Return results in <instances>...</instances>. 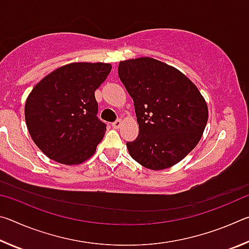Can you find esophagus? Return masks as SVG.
<instances>
[{
    "label": "esophagus",
    "instance_id": "34e87169",
    "mask_svg": "<svg viewBox=\"0 0 249 249\" xmlns=\"http://www.w3.org/2000/svg\"><path fill=\"white\" fill-rule=\"evenodd\" d=\"M121 125H122V120H120V119H117L116 121H114V122H113V123H112V126H113V127H114V128H120Z\"/></svg>",
    "mask_w": 249,
    "mask_h": 249
}]
</instances>
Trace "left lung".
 Instances as JSON below:
<instances>
[{
  "label": "left lung",
  "mask_w": 249,
  "mask_h": 249,
  "mask_svg": "<svg viewBox=\"0 0 249 249\" xmlns=\"http://www.w3.org/2000/svg\"><path fill=\"white\" fill-rule=\"evenodd\" d=\"M119 77L134 101L140 134L127 142L134 160L148 169L176 165L195 148L208 122V105L183 73L156 59L121 61Z\"/></svg>",
  "instance_id": "8db88e82"
}]
</instances>
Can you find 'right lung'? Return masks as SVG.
<instances>
[{
  "label": "right lung",
  "mask_w": 249,
  "mask_h": 249,
  "mask_svg": "<svg viewBox=\"0 0 249 249\" xmlns=\"http://www.w3.org/2000/svg\"><path fill=\"white\" fill-rule=\"evenodd\" d=\"M111 69L102 62H74L46 75L32 90L25 121L32 140L47 157L78 165L94 154L107 129L98 117L94 91Z\"/></svg>",
  "instance_id": "right-lung-1"
}]
</instances>
